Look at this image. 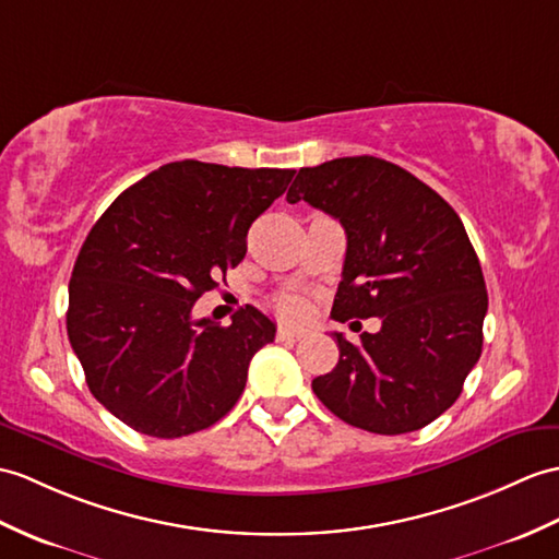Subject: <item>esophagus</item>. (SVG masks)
Instances as JSON below:
<instances>
[{"label":"esophagus","instance_id":"1","mask_svg":"<svg viewBox=\"0 0 559 559\" xmlns=\"http://www.w3.org/2000/svg\"><path fill=\"white\" fill-rule=\"evenodd\" d=\"M302 338H305L302 331L285 329V326H281V329L276 331V341H281V343H297V341H302Z\"/></svg>","mask_w":559,"mask_h":559}]
</instances>
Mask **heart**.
<instances>
[{
    "label": "heart",
    "mask_w": 559,
    "mask_h": 559,
    "mask_svg": "<svg viewBox=\"0 0 559 559\" xmlns=\"http://www.w3.org/2000/svg\"><path fill=\"white\" fill-rule=\"evenodd\" d=\"M274 309H276V314L281 319H288V321H302L307 317V311H309L305 297L293 295V293L276 297Z\"/></svg>",
    "instance_id": "heart-1"
}]
</instances>
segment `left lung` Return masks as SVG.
I'll use <instances>...</instances> for the list:
<instances>
[{"label": "left lung", "instance_id": "8db88e82", "mask_svg": "<svg viewBox=\"0 0 559 559\" xmlns=\"http://www.w3.org/2000/svg\"><path fill=\"white\" fill-rule=\"evenodd\" d=\"M338 218L347 252L331 317L381 319L311 391L335 417L371 433L419 431L455 405L481 357L488 293L457 212L405 168L343 157L300 168L288 202Z\"/></svg>", "mask_w": 559, "mask_h": 559}]
</instances>
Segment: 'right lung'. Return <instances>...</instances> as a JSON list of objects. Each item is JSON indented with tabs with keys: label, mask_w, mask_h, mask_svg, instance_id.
<instances>
[{
	"label": "right lung",
	"mask_w": 559,
	"mask_h": 559,
	"mask_svg": "<svg viewBox=\"0 0 559 559\" xmlns=\"http://www.w3.org/2000/svg\"><path fill=\"white\" fill-rule=\"evenodd\" d=\"M293 168L171 162L123 190L78 252L67 331L85 381L116 419L152 438L210 428L236 405L250 359L274 341L254 307L230 326L192 319L248 252V230Z\"/></svg>",
	"instance_id": "1"
}]
</instances>
